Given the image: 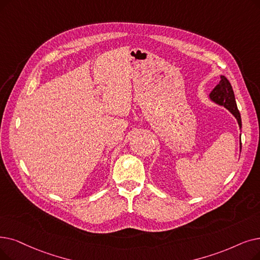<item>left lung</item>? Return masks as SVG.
Listing matches in <instances>:
<instances>
[{"label":"left lung","instance_id":"left-lung-1","mask_svg":"<svg viewBox=\"0 0 260 260\" xmlns=\"http://www.w3.org/2000/svg\"><path fill=\"white\" fill-rule=\"evenodd\" d=\"M209 100L214 104L223 106L226 108L231 114L236 118L238 122L239 128H242L241 116L236 104V99L234 94V90L229 82V80L224 75H221L220 83L212 89V91L209 93ZM240 151H241V134H240Z\"/></svg>","mask_w":260,"mask_h":260}]
</instances>
